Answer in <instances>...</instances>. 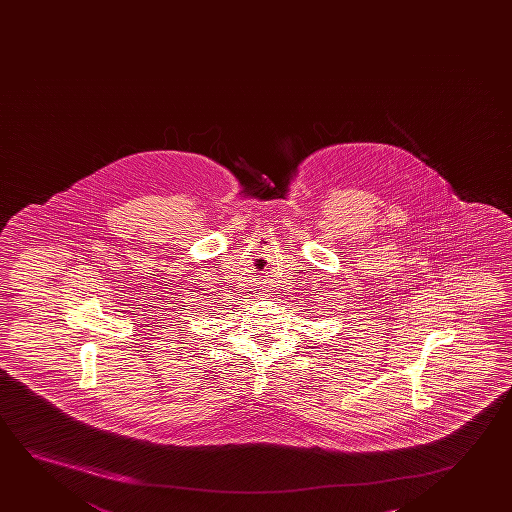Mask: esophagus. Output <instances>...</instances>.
<instances>
[{
    "label": "esophagus",
    "mask_w": 512,
    "mask_h": 512,
    "mask_svg": "<svg viewBox=\"0 0 512 512\" xmlns=\"http://www.w3.org/2000/svg\"><path fill=\"white\" fill-rule=\"evenodd\" d=\"M264 292H266V289H262V287H260V289H259L260 296H266V294H264Z\"/></svg>",
    "instance_id": "esophagus-1"
}]
</instances>
